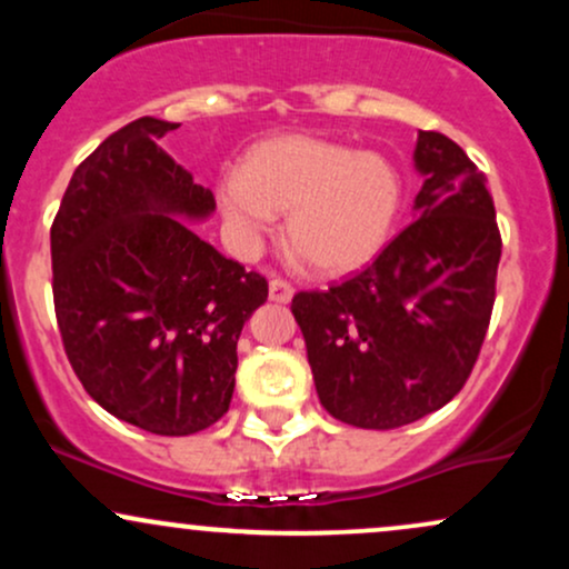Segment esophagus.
Masks as SVG:
<instances>
[{
    "mask_svg": "<svg viewBox=\"0 0 569 569\" xmlns=\"http://www.w3.org/2000/svg\"><path fill=\"white\" fill-rule=\"evenodd\" d=\"M291 297H293V289L286 283V280H280V278L270 280V302L286 305V302H291Z\"/></svg>",
    "mask_w": 569,
    "mask_h": 569,
    "instance_id": "34e87169",
    "label": "esophagus"
}]
</instances>
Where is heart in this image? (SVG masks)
<instances>
[{
    "instance_id": "heart-1",
    "label": "heart",
    "mask_w": 569,
    "mask_h": 569,
    "mask_svg": "<svg viewBox=\"0 0 569 569\" xmlns=\"http://www.w3.org/2000/svg\"><path fill=\"white\" fill-rule=\"evenodd\" d=\"M401 198V176L385 154L307 133L259 141L243 171H227L217 184L221 219L243 251L289 213L291 246L323 276L369 264L393 232Z\"/></svg>"
}]
</instances>
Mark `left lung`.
Instances as JSON below:
<instances>
[{
    "label": "left lung",
    "mask_w": 569,
    "mask_h": 569,
    "mask_svg": "<svg viewBox=\"0 0 569 569\" xmlns=\"http://www.w3.org/2000/svg\"><path fill=\"white\" fill-rule=\"evenodd\" d=\"M415 171L417 221L356 278L291 302L318 398L356 428H401L452 401L492 316L502 243L485 173L436 130L417 136Z\"/></svg>",
    "instance_id": "1"
}]
</instances>
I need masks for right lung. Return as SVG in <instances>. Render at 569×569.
I'll list each match as a JSON object with an SVG mask.
<instances>
[{"mask_svg": "<svg viewBox=\"0 0 569 569\" xmlns=\"http://www.w3.org/2000/svg\"><path fill=\"white\" fill-rule=\"evenodd\" d=\"M141 117L71 176L50 230L53 299L71 369L117 420L158 436L206 430L230 409L243 323L267 280L189 224L217 211Z\"/></svg>", "mask_w": 569, "mask_h": 569, "instance_id": "obj_1", "label": "right lung"}]
</instances>
